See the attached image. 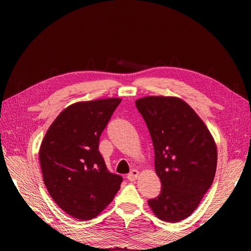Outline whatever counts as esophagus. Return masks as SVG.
Returning <instances> with one entry per match:
<instances>
[{"mask_svg": "<svg viewBox=\"0 0 251 251\" xmlns=\"http://www.w3.org/2000/svg\"><path fill=\"white\" fill-rule=\"evenodd\" d=\"M138 175H139V173H138L137 169H132L131 172L127 175V179H128L129 181H134L138 178Z\"/></svg>", "mask_w": 251, "mask_h": 251, "instance_id": "1", "label": "esophagus"}]
</instances>
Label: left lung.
Wrapping results in <instances>:
<instances>
[{
  "mask_svg": "<svg viewBox=\"0 0 251 251\" xmlns=\"http://www.w3.org/2000/svg\"><path fill=\"white\" fill-rule=\"evenodd\" d=\"M150 132L162 190L148 204L159 219L179 222L191 216L215 178L217 148L209 130L183 100L145 97L136 101Z\"/></svg>",
  "mask_w": 251,
  "mask_h": 251,
  "instance_id": "obj_1",
  "label": "left lung"
}]
</instances>
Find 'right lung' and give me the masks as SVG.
Returning <instances> with one entry per match:
<instances>
[{
	"label": "right lung",
	"mask_w": 251,
	"mask_h": 251,
	"mask_svg": "<svg viewBox=\"0 0 251 251\" xmlns=\"http://www.w3.org/2000/svg\"><path fill=\"white\" fill-rule=\"evenodd\" d=\"M121 99L74 103L50 125L40 148V163L50 195L75 219L97 217L113 201L122 176L110 173L99 152L101 132Z\"/></svg>",
	"instance_id": "obj_1"
}]
</instances>
